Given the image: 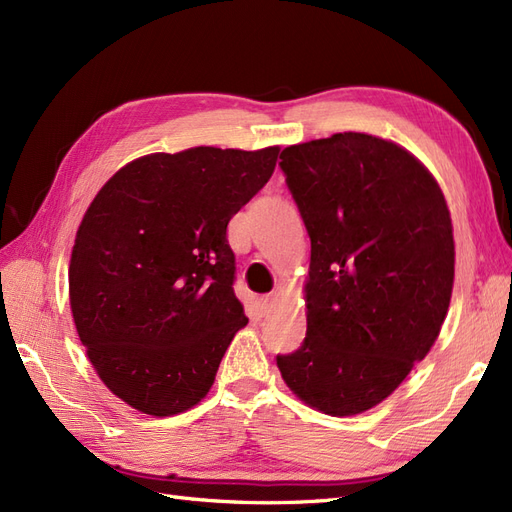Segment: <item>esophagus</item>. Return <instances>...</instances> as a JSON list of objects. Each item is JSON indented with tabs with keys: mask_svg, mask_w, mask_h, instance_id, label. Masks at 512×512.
Masks as SVG:
<instances>
[{
	"mask_svg": "<svg viewBox=\"0 0 512 512\" xmlns=\"http://www.w3.org/2000/svg\"><path fill=\"white\" fill-rule=\"evenodd\" d=\"M273 303H275V294L269 292V294H262V297H258V307L262 314H269L273 309Z\"/></svg>",
	"mask_w": 512,
	"mask_h": 512,
	"instance_id": "34e87169",
	"label": "esophagus"
}]
</instances>
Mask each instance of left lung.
<instances>
[{
  "label": "left lung",
  "mask_w": 512,
  "mask_h": 512,
  "mask_svg": "<svg viewBox=\"0 0 512 512\" xmlns=\"http://www.w3.org/2000/svg\"><path fill=\"white\" fill-rule=\"evenodd\" d=\"M280 158L312 258L307 333L277 367L307 406L361 414L440 335L455 280L451 213L429 170L378 136L333 134Z\"/></svg>",
  "instance_id": "obj_1"
}]
</instances>
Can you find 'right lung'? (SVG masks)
Masks as SVG:
<instances>
[{
  "instance_id": "1",
  "label": "right lung",
  "mask_w": 512,
  "mask_h": 512,
  "mask_svg": "<svg viewBox=\"0 0 512 512\" xmlns=\"http://www.w3.org/2000/svg\"><path fill=\"white\" fill-rule=\"evenodd\" d=\"M277 153H151L89 205L68 271L72 318L100 380L138 412L196 406L247 324L226 228L265 188Z\"/></svg>"
}]
</instances>
